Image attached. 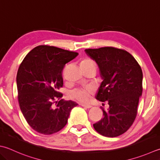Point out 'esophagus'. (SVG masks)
<instances>
[{
	"label": "esophagus",
	"instance_id": "1",
	"mask_svg": "<svg viewBox=\"0 0 160 160\" xmlns=\"http://www.w3.org/2000/svg\"><path fill=\"white\" fill-rule=\"evenodd\" d=\"M80 105H81V107H84V108H90L92 107L91 105H88V104H81Z\"/></svg>",
	"mask_w": 160,
	"mask_h": 160
}]
</instances>
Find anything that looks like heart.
Returning a JSON list of instances; mask_svg holds the SVG:
<instances>
[{
	"instance_id": "b5f03b06",
	"label": "heart",
	"mask_w": 160,
	"mask_h": 160,
	"mask_svg": "<svg viewBox=\"0 0 160 160\" xmlns=\"http://www.w3.org/2000/svg\"><path fill=\"white\" fill-rule=\"evenodd\" d=\"M92 64H93L92 61L88 58L83 59L81 62V65L83 66H88ZM93 92H94V90H93L92 88L86 87V88H79L72 90L69 93V95L72 99H76L81 103H86L90 100Z\"/></svg>"
}]
</instances>
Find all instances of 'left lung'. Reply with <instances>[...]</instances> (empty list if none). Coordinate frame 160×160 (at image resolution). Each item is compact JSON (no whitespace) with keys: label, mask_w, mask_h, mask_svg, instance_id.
Wrapping results in <instances>:
<instances>
[{"label":"left lung","mask_w":160,"mask_h":160,"mask_svg":"<svg viewBox=\"0 0 160 160\" xmlns=\"http://www.w3.org/2000/svg\"><path fill=\"white\" fill-rule=\"evenodd\" d=\"M95 61L102 79L96 99L107 102L109 108L93 127L99 134L116 137L133 124L142 95L143 73L137 61L127 51L112 47L85 49Z\"/></svg>","instance_id":"1"}]
</instances>
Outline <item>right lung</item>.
<instances>
[{"instance_id": "add662e5", "label": "right lung", "mask_w": 160, "mask_h": 160, "mask_svg": "<svg viewBox=\"0 0 160 160\" xmlns=\"http://www.w3.org/2000/svg\"><path fill=\"white\" fill-rule=\"evenodd\" d=\"M78 53L53 46L40 45L23 60L17 74L18 101L32 129L49 135L59 132L68 122L77 104L65 101L58 92L63 85L62 70Z\"/></svg>"}]
</instances>
